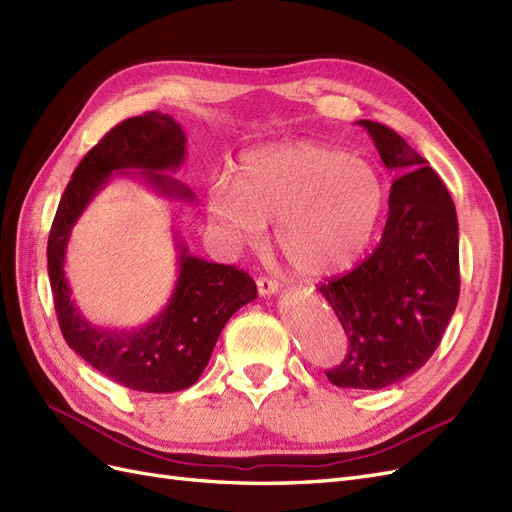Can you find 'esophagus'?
I'll return each instance as SVG.
<instances>
[{"mask_svg":"<svg viewBox=\"0 0 512 512\" xmlns=\"http://www.w3.org/2000/svg\"><path fill=\"white\" fill-rule=\"evenodd\" d=\"M256 286H258L260 297H271V294H275L277 290H280V284H277L275 280H269V277H258Z\"/></svg>","mask_w":512,"mask_h":512,"instance_id":"1","label":"esophagus"}]
</instances>
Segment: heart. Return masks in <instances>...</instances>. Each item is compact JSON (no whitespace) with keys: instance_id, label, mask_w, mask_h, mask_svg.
<instances>
[{"instance_id":"obj_1","label":"heart","mask_w":512,"mask_h":512,"mask_svg":"<svg viewBox=\"0 0 512 512\" xmlns=\"http://www.w3.org/2000/svg\"><path fill=\"white\" fill-rule=\"evenodd\" d=\"M207 211L228 243L273 241L290 269L316 280L350 269L374 239L386 205L380 170L316 141L271 143L241 156L235 179L209 183Z\"/></svg>"}]
</instances>
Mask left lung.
Listing matches in <instances>:
<instances>
[{"mask_svg":"<svg viewBox=\"0 0 512 512\" xmlns=\"http://www.w3.org/2000/svg\"><path fill=\"white\" fill-rule=\"evenodd\" d=\"M395 181L376 252L324 282L348 335L346 359L327 371L342 389L378 391L412 376L438 348L459 299V224L446 185L391 128L356 121Z\"/></svg>","mask_w":512,"mask_h":512,"instance_id":"1","label":"left lung"}]
</instances>
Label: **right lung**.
<instances>
[{"instance_id":"obj_1","label":"right lung","mask_w":512,"mask_h":512,"mask_svg":"<svg viewBox=\"0 0 512 512\" xmlns=\"http://www.w3.org/2000/svg\"><path fill=\"white\" fill-rule=\"evenodd\" d=\"M183 128L158 111L121 121L72 173L49 235V280L55 312L68 346L100 374L141 393H173L192 386L207 367L224 324L258 297L247 273L198 258L175 228L177 282L158 316L134 329L89 322L72 299L66 250L74 224L96 194L115 177H136L158 196L196 203L194 192L173 175L185 162Z\"/></svg>"}]
</instances>
